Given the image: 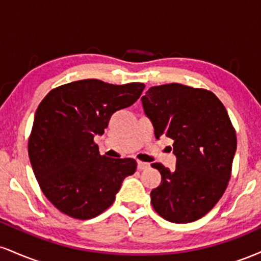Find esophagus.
<instances>
[{"instance_id": "1", "label": "esophagus", "mask_w": 261, "mask_h": 261, "mask_svg": "<svg viewBox=\"0 0 261 261\" xmlns=\"http://www.w3.org/2000/svg\"><path fill=\"white\" fill-rule=\"evenodd\" d=\"M148 167H149V164H148V163H146V162H141V161L137 162V169H139V170L147 169Z\"/></svg>"}]
</instances>
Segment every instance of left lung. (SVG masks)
I'll return each mask as SVG.
<instances>
[{"label":"left lung","instance_id":"8db88e82","mask_svg":"<svg viewBox=\"0 0 261 261\" xmlns=\"http://www.w3.org/2000/svg\"><path fill=\"white\" fill-rule=\"evenodd\" d=\"M141 100L155 139L174 141L176 157L175 170L152 164L162 175L151 191L152 206L169 222L199 220L214 208L230 179L237 136L228 113L212 92L179 83L151 87Z\"/></svg>","mask_w":261,"mask_h":261}]
</instances>
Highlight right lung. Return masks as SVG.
I'll list each match as a JSON object with an SVG mask.
<instances>
[{"mask_svg":"<svg viewBox=\"0 0 261 261\" xmlns=\"http://www.w3.org/2000/svg\"><path fill=\"white\" fill-rule=\"evenodd\" d=\"M143 83L81 80L54 88L39 104L28 141L33 172L46 199L67 216L89 220L115 200L136 170L133 158L99 154L95 135L140 98Z\"/></svg>","mask_w":261,"mask_h":261,"instance_id":"obj_1","label":"right lung"}]
</instances>
